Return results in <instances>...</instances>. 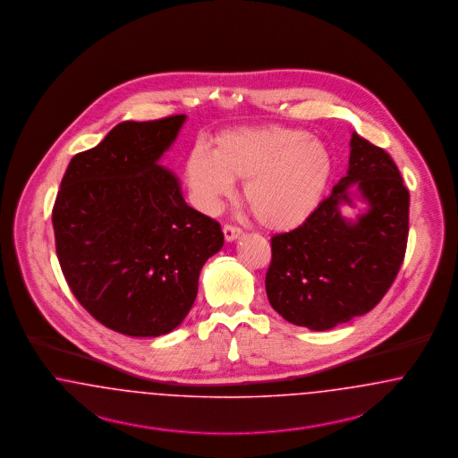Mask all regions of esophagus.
Returning a JSON list of instances; mask_svg holds the SVG:
<instances>
[{"mask_svg":"<svg viewBox=\"0 0 458 458\" xmlns=\"http://www.w3.org/2000/svg\"><path fill=\"white\" fill-rule=\"evenodd\" d=\"M222 233H224V238L227 242H231V241H236V239L242 234V231L236 227V225H229V224H225L224 227H222Z\"/></svg>","mask_w":458,"mask_h":458,"instance_id":"obj_1","label":"esophagus"}]
</instances>
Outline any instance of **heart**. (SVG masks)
Masks as SVG:
<instances>
[{
    "mask_svg": "<svg viewBox=\"0 0 458 458\" xmlns=\"http://www.w3.org/2000/svg\"><path fill=\"white\" fill-rule=\"evenodd\" d=\"M334 173L328 147L302 130L239 128L219 135L214 152L203 145L184 160V178L199 208L214 212L244 179L242 199L259 225L287 233L317 210Z\"/></svg>",
    "mask_w": 458,
    "mask_h": 458,
    "instance_id": "b5f03b06",
    "label": "heart"
}]
</instances>
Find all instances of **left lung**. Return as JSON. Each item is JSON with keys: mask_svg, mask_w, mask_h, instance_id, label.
<instances>
[{"mask_svg": "<svg viewBox=\"0 0 458 458\" xmlns=\"http://www.w3.org/2000/svg\"><path fill=\"white\" fill-rule=\"evenodd\" d=\"M352 191L367 203L356 221L341 216ZM409 236V191L394 159L352 133L347 174L298 229L272 238L265 289L280 317L330 330L371 311L397 277Z\"/></svg>", "mask_w": 458, "mask_h": 458, "instance_id": "obj_1", "label": "left lung"}]
</instances>
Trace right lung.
I'll return each mask as SVG.
<instances>
[{"label": "right lung", "instance_id": "add662e5", "mask_svg": "<svg viewBox=\"0 0 458 458\" xmlns=\"http://www.w3.org/2000/svg\"><path fill=\"white\" fill-rule=\"evenodd\" d=\"M184 114L123 121L70 160L53 207L56 255L80 304L130 337L173 332L190 313L219 222L191 208L159 165Z\"/></svg>", "mask_w": 458, "mask_h": 458}]
</instances>
